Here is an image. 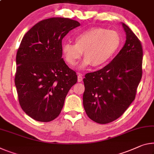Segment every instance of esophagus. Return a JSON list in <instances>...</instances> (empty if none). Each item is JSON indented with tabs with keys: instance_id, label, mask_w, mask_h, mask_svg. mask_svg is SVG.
I'll return each instance as SVG.
<instances>
[{
	"instance_id": "obj_1",
	"label": "esophagus",
	"mask_w": 154,
	"mask_h": 154,
	"mask_svg": "<svg viewBox=\"0 0 154 154\" xmlns=\"http://www.w3.org/2000/svg\"><path fill=\"white\" fill-rule=\"evenodd\" d=\"M83 80V75L81 74V73H79V75H78V77H77V81L78 82H82Z\"/></svg>"
}]
</instances>
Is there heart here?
Returning <instances> with one entry per match:
<instances>
[{"label":"heart","instance_id":"obj_1","mask_svg":"<svg viewBox=\"0 0 154 154\" xmlns=\"http://www.w3.org/2000/svg\"><path fill=\"white\" fill-rule=\"evenodd\" d=\"M121 38L114 31L103 28H91L75 36V43L64 42L62 52L67 64L73 66L77 64L84 52L85 58L79 67H101L109 62L120 47Z\"/></svg>","mask_w":154,"mask_h":154}]
</instances>
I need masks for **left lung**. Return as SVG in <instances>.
I'll return each mask as SVG.
<instances>
[{"label":"left lung","mask_w":154,"mask_h":154,"mask_svg":"<svg viewBox=\"0 0 154 154\" xmlns=\"http://www.w3.org/2000/svg\"><path fill=\"white\" fill-rule=\"evenodd\" d=\"M121 24L126 34L123 47L109 64L84 79V108L97 123H110L125 112L142 77V45L129 26Z\"/></svg>","instance_id":"obj_1"}]
</instances>
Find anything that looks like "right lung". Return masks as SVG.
<instances>
[{
  "mask_svg": "<svg viewBox=\"0 0 154 154\" xmlns=\"http://www.w3.org/2000/svg\"><path fill=\"white\" fill-rule=\"evenodd\" d=\"M79 26V22L69 18H48L35 24L21 41L15 85L22 109L34 120L49 122L57 118L77 82L76 72L62 58V40Z\"/></svg>",
  "mask_w": 154,
  "mask_h": 154,
  "instance_id": "1",
  "label": "right lung"
}]
</instances>
